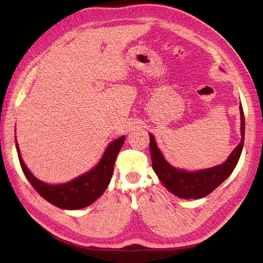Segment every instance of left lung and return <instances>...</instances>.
I'll return each instance as SVG.
<instances>
[{"label": "left lung", "mask_w": 263, "mask_h": 263, "mask_svg": "<svg viewBox=\"0 0 263 263\" xmlns=\"http://www.w3.org/2000/svg\"><path fill=\"white\" fill-rule=\"evenodd\" d=\"M241 116V141L233 149L227 160L216 166L199 171H185L177 168L164 158L159 149L155 136H150V156L153 160V168L161 182L174 195L183 199H198L209 195L219 184H222L236 168L244 146L245 120L242 104H240Z\"/></svg>", "instance_id": "8db88e82"}]
</instances>
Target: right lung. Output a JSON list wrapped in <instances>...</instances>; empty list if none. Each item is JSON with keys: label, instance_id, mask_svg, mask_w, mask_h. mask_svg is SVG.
<instances>
[{"label": "right lung", "instance_id": "1", "mask_svg": "<svg viewBox=\"0 0 263 263\" xmlns=\"http://www.w3.org/2000/svg\"><path fill=\"white\" fill-rule=\"evenodd\" d=\"M124 139L126 136L122 135L119 139L110 142L93 168L70 181L60 184H50L37 179L23 162L17 139L15 141L21 168L38 194L58 208L79 210L91 204L106 190L112 179L116 157L124 143Z\"/></svg>", "mask_w": 263, "mask_h": 263}]
</instances>
